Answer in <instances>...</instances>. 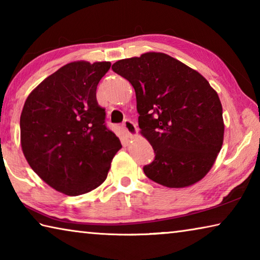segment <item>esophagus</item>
<instances>
[{"instance_id": "obj_1", "label": "esophagus", "mask_w": 260, "mask_h": 260, "mask_svg": "<svg viewBox=\"0 0 260 260\" xmlns=\"http://www.w3.org/2000/svg\"><path fill=\"white\" fill-rule=\"evenodd\" d=\"M122 127H124L125 132L129 136H134L136 133H138V128H136V125L129 119H126L124 122H122Z\"/></svg>"}]
</instances>
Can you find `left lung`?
Listing matches in <instances>:
<instances>
[{
    "mask_svg": "<svg viewBox=\"0 0 260 260\" xmlns=\"http://www.w3.org/2000/svg\"><path fill=\"white\" fill-rule=\"evenodd\" d=\"M112 70L134 87L141 134L155 151L144 174L169 188L203 179L221 149L225 129L221 103L209 81L162 52L120 59Z\"/></svg>",
    "mask_w": 260,
    "mask_h": 260,
    "instance_id": "8db88e82",
    "label": "left lung"
}]
</instances>
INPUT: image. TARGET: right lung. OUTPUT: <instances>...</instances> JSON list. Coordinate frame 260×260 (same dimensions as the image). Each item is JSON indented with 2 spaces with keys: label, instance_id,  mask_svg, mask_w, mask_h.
<instances>
[{
  "label": "right lung",
  "instance_id": "add662e5",
  "mask_svg": "<svg viewBox=\"0 0 260 260\" xmlns=\"http://www.w3.org/2000/svg\"><path fill=\"white\" fill-rule=\"evenodd\" d=\"M110 67V61L85 60L64 65L28 95L21 111L26 160L65 195H82L102 184L121 148L96 100V88Z\"/></svg>",
  "mask_w": 260,
  "mask_h": 260
}]
</instances>
